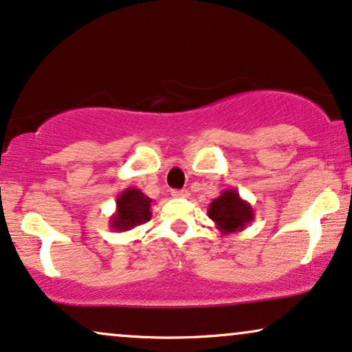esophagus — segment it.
<instances>
[{
    "label": "esophagus",
    "mask_w": 352,
    "mask_h": 352,
    "mask_svg": "<svg viewBox=\"0 0 352 352\" xmlns=\"http://www.w3.org/2000/svg\"><path fill=\"white\" fill-rule=\"evenodd\" d=\"M188 195V190H172V197L175 198H186Z\"/></svg>",
    "instance_id": "obj_1"
}]
</instances>
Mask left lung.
Here are the masks:
<instances>
[{"instance_id":"8db88e82","label":"left lung","mask_w":352,"mask_h":352,"mask_svg":"<svg viewBox=\"0 0 352 352\" xmlns=\"http://www.w3.org/2000/svg\"><path fill=\"white\" fill-rule=\"evenodd\" d=\"M208 216L221 234H234L245 229L255 219V211L250 203L240 198L237 190L228 188L209 203Z\"/></svg>"}]
</instances>
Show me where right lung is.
I'll return each instance as SVG.
<instances>
[{
    "instance_id": "1",
    "label": "right lung",
    "mask_w": 352,
    "mask_h": 352,
    "mask_svg": "<svg viewBox=\"0 0 352 352\" xmlns=\"http://www.w3.org/2000/svg\"><path fill=\"white\" fill-rule=\"evenodd\" d=\"M115 203H117V209L109 221V226L115 232L131 230L136 226L148 222L153 216V211H151L153 199L146 197L140 188H133V186L124 188Z\"/></svg>"
}]
</instances>
